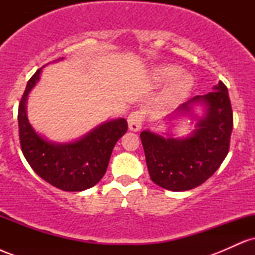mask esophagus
<instances>
[{
    "mask_svg": "<svg viewBox=\"0 0 255 255\" xmlns=\"http://www.w3.org/2000/svg\"><path fill=\"white\" fill-rule=\"evenodd\" d=\"M142 122H144V115L141 111H133L128 116V126L131 131H137L141 128Z\"/></svg>",
    "mask_w": 255,
    "mask_h": 255,
    "instance_id": "34e87169",
    "label": "esophagus"
}]
</instances>
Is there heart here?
Wrapping results in <instances>:
<instances>
[{"mask_svg": "<svg viewBox=\"0 0 255 255\" xmlns=\"http://www.w3.org/2000/svg\"><path fill=\"white\" fill-rule=\"evenodd\" d=\"M154 79L159 83H166L174 79L170 86L164 93L166 103H174L188 95L193 86V79L188 74H181L180 68L176 66H165L157 69Z\"/></svg>", "mask_w": 255, "mask_h": 255, "instance_id": "heart-1", "label": "heart"}]
</instances>
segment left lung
Returning a JSON list of instances; mask_svg holds the SVG:
<instances>
[{"label": "left lung", "mask_w": 255, "mask_h": 255, "mask_svg": "<svg viewBox=\"0 0 255 255\" xmlns=\"http://www.w3.org/2000/svg\"><path fill=\"white\" fill-rule=\"evenodd\" d=\"M212 92L195 96L175 110V116L193 114V105L203 104L204 118L187 137H164L150 130L140 134L151 180L172 192L189 191L215 174L229 152L233 131L231 109L227 86L219 81Z\"/></svg>", "instance_id": "8db88e82"}]
</instances>
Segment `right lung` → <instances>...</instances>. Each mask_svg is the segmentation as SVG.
Instances as JSON below:
<instances>
[{
    "label": "right lung",
    "mask_w": 255,
    "mask_h": 255,
    "mask_svg": "<svg viewBox=\"0 0 255 255\" xmlns=\"http://www.w3.org/2000/svg\"><path fill=\"white\" fill-rule=\"evenodd\" d=\"M42 68L28 80L19 103L17 121L21 151L33 171L44 181L66 192H81L97 184L107 171L111 152L128 129L125 119L102 124L68 144L48 141L32 128L26 115L28 93L38 83Z\"/></svg>",
    "instance_id": "1"
}]
</instances>
